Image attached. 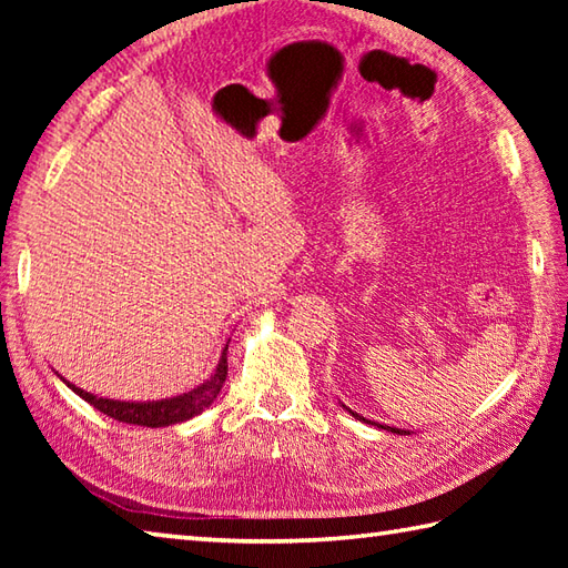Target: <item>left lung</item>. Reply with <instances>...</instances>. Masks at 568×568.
<instances>
[{
    "instance_id": "8db88e82",
    "label": "left lung",
    "mask_w": 568,
    "mask_h": 568,
    "mask_svg": "<svg viewBox=\"0 0 568 568\" xmlns=\"http://www.w3.org/2000/svg\"><path fill=\"white\" fill-rule=\"evenodd\" d=\"M344 409H346V413H348V415H352V417H356V419H361V422H366V425H373V427H378V429H388V432H393V434H409V432H405V429H397V427H390V425H381V422H373V419H366L364 415H358V413H354V409H352V407H346V405H344Z\"/></svg>"
}]
</instances>
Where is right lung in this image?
Listing matches in <instances>:
<instances>
[{
  "label": "right lung",
  "instance_id": "1",
  "mask_svg": "<svg viewBox=\"0 0 568 568\" xmlns=\"http://www.w3.org/2000/svg\"><path fill=\"white\" fill-rule=\"evenodd\" d=\"M226 348L220 356V364L214 366L207 381H202L197 388H192L187 393H180L173 397H165V400H114V397H100L94 393H88L65 381L58 373V378L63 381L68 388L80 395L84 403H90L94 409H100L106 417H114L119 422H126V425H141V427H171L180 425V422H187L195 415H200L204 407H210L216 395H220L222 385L226 381Z\"/></svg>",
  "mask_w": 568,
  "mask_h": 568
}]
</instances>
